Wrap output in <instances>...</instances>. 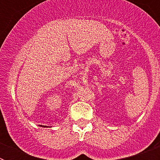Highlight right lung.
Here are the masks:
<instances>
[{
	"mask_svg": "<svg viewBox=\"0 0 160 160\" xmlns=\"http://www.w3.org/2000/svg\"><path fill=\"white\" fill-rule=\"evenodd\" d=\"M45 127H46V126H45Z\"/></svg>",
	"mask_w": 160,
	"mask_h": 160,
	"instance_id": "1",
	"label": "right lung"
}]
</instances>
